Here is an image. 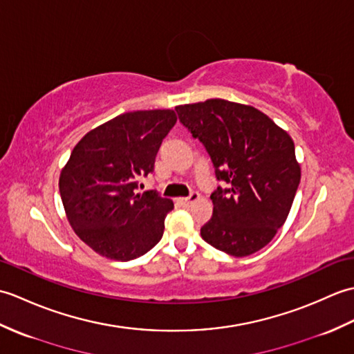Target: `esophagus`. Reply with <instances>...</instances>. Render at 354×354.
<instances>
[{"label": "esophagus", "instance_id": "esophagus-1", "mask_svg": "<svg viewBox=\"0 0 354 354\" xmlns=\"http://www.w3.org/2000/svg\"><path fill=\"white\" fill-rule=\"evenodd\" d=\"M199 199V193L198 192H192L189 196L187 198H181L179 199V202H181V204L184 205V207H190L194 201H198Z\"/></svg>", "mask_w": 354, "mask_h": 354}]
</instances>
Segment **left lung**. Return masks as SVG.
<instances>
[{"instance_id": "1", "label": "left lung", "mask_w": 354, "mask_h": 354, "mask_svg": "<svg viewBox=\"0 0 354 354\" xmlns=\"http://www.w3.org/2000/svg\"><path fill=\"white\" fill-rule=\"evenodd\" d=\"M175 109L204 145L217 181L228 185L209 196L213 216L202 239L234 257L257 252L288 219L301 179L289 133L259 109L222 99Z\"/></svg>"}]
</instances>
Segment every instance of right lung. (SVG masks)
Returning <instances> with one entry per match:
<instances>
[{
	"label": "right lung",
	"instance_id": "obj_1",
	"mask_svg": "<svg viewBox=\"0 0 354 354\" xmlns=\"http://www.w3.org/2000/svg\"><path fill=\"white\" fill-rule=\"evenodd\" d=\"M176 120L171 109L124 112L88 132L73 149L59 192L74 232L97 254L129 261L161 240L173 202L156 190H135L138 178L153 171L158 150Z\"/></svg>",
	"mask_w": 354,
	"mask_h": 354
}]
</instances>
